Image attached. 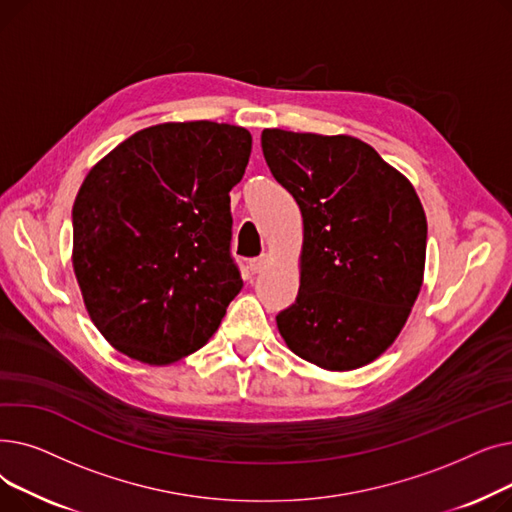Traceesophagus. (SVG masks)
I'll return each mask as SVG.
<instances>
[{
    "mask_svg": "<svg viewBox=\"0 0 512 512\" xmlns=\"http://www.w3.org/2000/svg\"><path fill=\"white\" fill-rule=\"evenodd\" d=\"M267 267V257L265 255H261V257H255V259H251L249 261V270L253 272V274H259V272H263Z\"/></svg>",
    "mask_w": 512,
    "mask_h": 512,
    "instance_id": "obj_1",
    "label": "esophagus"
}]
</instances>
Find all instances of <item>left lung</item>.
Returning a JSON list of instances; mask_svg holds the SVG:
<instances>
[{"instance_id": "1", "label": "left lung", "mask_w": 512, "mask_h": 512, "mask_svg": "<svg viewBox=\"0 0 512 512\" xmlns=\"http://www.w3.org/2000/svg\"><path fill=\"white\" fill-rule=\"evenodd\" d=\"M261 149L303 215L301 286L278 330L317 367H363L396 340L421 290L427 222L415 188L346 134L265 128Z\"/></svg>"}]
</instances>
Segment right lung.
I'll use <instances>...</instances> for the list:
<instances>
[{"mask_svg": "<svg viewBox=\"0 0 512 512\" xmlns=\"http://www.w3.org/2000/svg\"><path fill=\"white\" fill-rule=\"evenodd\" d=\"M251 132L209 120L134 132L87 174L72 207V265L97 330L149 365L191 355L242 288L230 191Z\"/></svg>", "mask_w": 512, "mask_h": 512, "instance_id": "1", "label": "right lung"}]
</instances>
